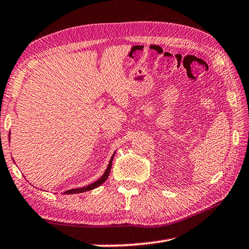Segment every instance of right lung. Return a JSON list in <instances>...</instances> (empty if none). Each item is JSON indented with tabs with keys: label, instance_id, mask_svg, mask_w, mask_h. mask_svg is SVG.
<instances>
[{
	"label": "right lung",
	"instance_id": "obj_1",
	"mask_svg": "<svg viewBox=\"0 0 249 249\" xmlns=\"http://www.w3.org/2000/svg\"><path fill=\"white\" fill-rule=\"evenodd\" d=\"M11 133V132H10ZM114 155L115 152L113 153V156L111 158V160L109 162V165H107V168L106 170L105 173H103V175L101 176L100 178H99L98 180H96V182L88 185V186H85V187H80V188H74V189H70V191H66L65 193L63 194H66V195H70V194H79V193H85V192H88V191H91V189H94L100 186L101 184H103L106 182V179L109 178V174H110V171H111V168H112V161H113V158H114Z\"/></svg>",
	"mask_w": 249,
	"mask_h": 249
}]
</instances>
